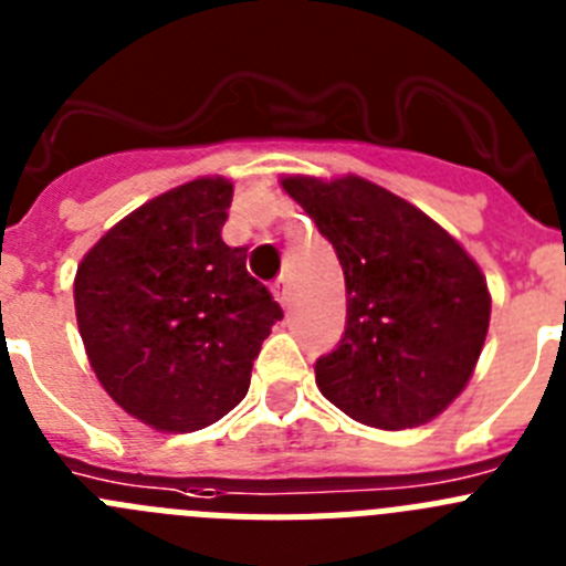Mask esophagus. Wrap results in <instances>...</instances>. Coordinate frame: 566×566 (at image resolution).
<instances>
[{"instance_id":"obj_1","label":"esophagus","mask_w":566,"mask_h":566,"mask_svg":"<svg viewBox=\"0 0 566 566\" xmlns=\"http://www.w3.org/2000/svg\"><path fill=\"white\" fill-rule=\"evenodd\" d=\"M272 292H274V297H277V303L283 305V308H289V303H292V289H289V280L286 277L274 280Z\"/></svg>"}]
</instances>
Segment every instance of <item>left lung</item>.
Returning <instances> with one entry per match:
<instances>
[{"instance_id":"1","label":"left lung","mask_w":566,"mask_h":566,"mask_svg":"<svg viewBox=\"0 0 566 566\" xmlns=\"http://www.w3.org/2000/svg\"><path fill=\"white\" fill-rule=\"evenodd\" d=\"M283 190L334 243L347 323L317 387L354 421L421 427L469 385L491 319L474 258L427 212L361 176H286Z\"/></svg>"}]
</instances>
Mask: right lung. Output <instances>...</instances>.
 Listing matches in <instances>:
<instances>
[{"instance_id":"1","label":"right lung","mask_w":566,"mask_h":566,"mask_svg":"<svg viewBox=\"0 0 566 566\" xmlns=\"http://www.w3.org/2000/svg\"><path fill=\"white\" fill-rule=\"evenodd\" d=\"M232 181L201 176L145 201L83 255L75 317L103 390L159 432H196L243 401L283 319L221 227Z\"/></svg>"}]
</instances>
